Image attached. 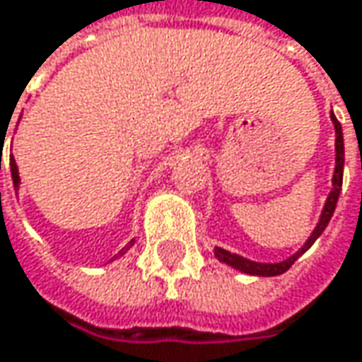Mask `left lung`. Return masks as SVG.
Returning <instances> with one entry per match:
<instances>
[{"instance_id": "obj_1", "label": "left lung", "mask_w": 362, "mask_h": 362, "mask_svg": "<svg viewBox=\"0 0 362 362\" xmlns=\"http://www.w3.org/2000/svg\"><path fill=\"white\" fill-rule=\"evenodd\" d=\"M332 122H334V129H336V168H334V178H332V192H329L328 201H326V206H324V211H322V217H320V223L317 227L313 229V233H311V238H309L305 245L297 252V254H293L291 258L287 260H283V262H276V264H260V262H252V260H245L242 256H238V254H231V252H227L223 247H215V256L225 262V264L233 266V268H238V270H242L245 274H256V276H276V274H283V272H287L288 268L293 266V262L303 254V252H308L311 244L322 235V231L328 227L329 219H332V215H334V211H336V202H338V197H340V190H342V172H344V139H342V127H340V122H338V118L332 115Z\"/></svg>"}]
</instances>
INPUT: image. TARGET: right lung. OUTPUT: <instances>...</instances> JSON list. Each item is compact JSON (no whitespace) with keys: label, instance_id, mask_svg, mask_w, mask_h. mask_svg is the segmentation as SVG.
<instances>
[{"label":"right lung","instance_id":"right-lung-1","mask_svg":"<svg viewBox=\"0 0 362 362\" xmlns=\"http://www.w3.org/2000/svg\"><path fill=\"white\" fill-rule=\"evenodd\" d=\"M10 170H11V180H13V186H18V184H20V176H18V165H16V160H13V156L10 158ZM131 245H133V242L127 245V247H131ZM122 252H124V250H120L118 254H122Z\"/></svg>","mask_w":362,"mask_h":362}]
</instances>
